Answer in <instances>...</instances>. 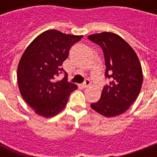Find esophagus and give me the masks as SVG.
<instances>
[{
    "label": "esophagus",
    "mask_w": 157,
    "mask_h": 157,
    "mask_svg": "<svg viewBox=\"0 0 157 157\" xmlns=\"http://www.w3.org/2000/svg\"><path fill=\"white\" fill-rule=\"evenodd\" d=\"M90 83H91L89 79H86V81H85V83L82 85V87H84V88H86V87H88V86L90 85Z\"/></svg>",
    "instance_id": "34e87169"
}]
</instances>
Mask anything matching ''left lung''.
<instances>
[{"mask_svg": "<svg viewBox=\"0 0 157 157\" xmlns=\"http://www.w3.org/2000/svg\"><path fill=\"white\" fill-rule=\"evenodd\" d=\"M88 38L103 49L105 76L112 80L104 86L100 99L91 103V108L103 117L119 116L129 109L140 93L144 80L141 63L134 49L116 33L103 32Z\"/></svg>", "mask_w": 157, "mask_h": 157, "instance_id": "8db88e82", "label": "left lung"}]
</instances>
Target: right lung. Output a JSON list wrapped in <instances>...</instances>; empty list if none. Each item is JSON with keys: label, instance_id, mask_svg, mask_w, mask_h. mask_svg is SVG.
<instances>
[{"label": "right lung", "instance_id": "add662e5", "mask_svg": "<svg viewBox=\"0 0 157 157\" xmlns=\"http://www.w3.org/2000/svg\"><path fill=\"white\" fill-rule=\"evenodd\" d=\"M82 36L47 30L37 36L22 54L17 70L18 89L26 103L40 117L59 114L66 107L70 94L77 89L67 81L62 64L71 45ZM62 71L65 77L56 81L55 77Z\"/></svg>", "mask_w": 157, "mask_h": 157}]
</instances>
